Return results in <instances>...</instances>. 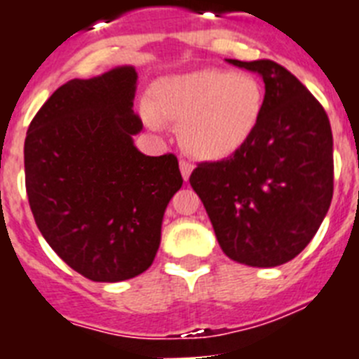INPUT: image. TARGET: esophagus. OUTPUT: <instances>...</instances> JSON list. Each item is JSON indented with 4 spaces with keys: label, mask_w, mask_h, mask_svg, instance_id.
<instances>
[{
    "label": "esophagus",
    "mask_w": 359,
    "mask_h": 359,
    "mask_svg": "<svg viewBox=\"0 0 359 359\" xmlns=\"http://www.w3.org/2000/svg\"><path fill=\"white\" fill-rule=\"evenodd\" d=\"M180 170H182L183 180H185V182H189L190 174H192V170H194V165L187 160H180Z\"/></svg>",
    "instance_id": "34e87169"
}]
</instances>
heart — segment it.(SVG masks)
Returning a JSON list of instances; mask_svg holds the SVG:
<instances>
[{
  "mask_svg": "<svg viewBox=\"0 0 359 359\" xmlns=\"http://www.w3.org/2000/svg\"><path fill=\"white\" fill-rule=\"evenodd\" d=\"M264 109V90L253 75L199 69L165 77L152 88V102L140 107L154 131L165 120L180 123V138L190 154L221 160L252 138Z\"/></svg>",
  "mask_w": 359,
  "mask_h": 359,
  "instance_id": "obj_1",
  "label": "heart"
}]
</instances>
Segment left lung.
<instances>
[{"label": "left lung", "mask_w": 359, "mask_h": 359, "mask_svg": "<svg viewBox=\"0 0 359 359\" xmlns=\"http://www.w3.org/2000/svg\"><path fill=\"white\" fill-rule=\"evenodd\" d=\"M226 61L264 81L261 122L230 158L198 163L190 185L231 261L273 268L306 248L331 207V123L284 66L268 59Z\"/></svg>", "instance_id": "8db88e82"}]
</instances>
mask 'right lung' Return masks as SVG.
Masks as SVG:
<instances>
[{
  "label": "right lung",
  "instance_id": "1",
  "mask_svg": "<svg viewBox=\"0 0 359 359\" xmlns=\"http://www.w3.org/2000/svg\"><path fill=\"white\" fill-rule=\"evenodd\" d=\"M138 73L118 66L73 79L30 122L25 183L46 243L77 273L120 282L144 273L160 248L161 221L183 177L174 154L145 156L133 136Z\"/></svg>",
  "mask_w": 359,
  "mask_h": 359
}]
</instances>
